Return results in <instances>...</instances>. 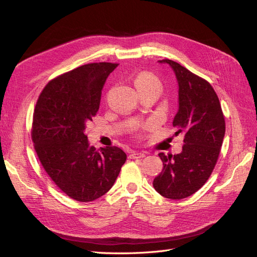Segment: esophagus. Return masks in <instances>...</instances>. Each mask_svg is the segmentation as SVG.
I'll return each instance as SVG.
<instances>
[{
    "mask_svg": "<svg viewBox=\"0 0 257 257\" xmlns=\"http://www.w3.org/2000/svg\"><path fill=\"white\" fill-rule=\"evenodd\" d=\"M146 157V152H132L130 155L131 159H143Z\"/></svg>",
    "mask_w": 257,
    "mask_h": 257,
    "instance_id": "34e87169",
    "label": "esophagus"
}]
</instances>
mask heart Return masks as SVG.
Segmentation results:
<instances>
[{
	"label": "heart",
	"instance_id": "b5f03b06",
	"mask_svg": "<svg viewBox=\"0 0 257 257\" xmlns=\"http://www.w3.org/2000/svg\"><path fill=\"white\" fill-rule=\"evenodd\" d=\"M134 84L137 90L155 89L161 91V82L158 79V77L148 72L138 74L134 79Z\"/></svg>",
	"mask_w": 257,
	"mask_h": 257
}]
</instances>
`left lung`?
<instances>
[{
  "mask_svg": "<svg viewBox=\"0 0 257 257\" xmlns=\"http://www.w3.org/2000/svg\"><path fill=\"white\" fill-rule=\"evenodd\" d=\"M173 68L179 87V109L173 125L184 133L182 151L159 153L162 173L153 188L169 199H182L197 192L211 175L225 135V120L219 97L207 80L172 60H161Z\"/></svg>",
  "mask_w": 257,
  "mask_h": 257,
  "instance_id": "1",
  "label": "left lung"
}]
</instances>
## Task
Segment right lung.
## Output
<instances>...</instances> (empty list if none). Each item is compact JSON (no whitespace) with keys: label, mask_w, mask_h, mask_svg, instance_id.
Wrapping results in <instances>:
<instances>
[{"label":"right lung","mask_w":257,"mask_h":257,"mask_svg":"<svg viewBox=\"0 0 257 257\" xmlns=\"http://www.w3.org/2000/svg\"><path fill=\"white\" fill-rule=\"evenodd\" d=\"M116 66L90 63L57 77L44 88L34 109L31 135L38 159L58 188L82 203L109 191L126 161L120 148L96 150L85 135L107 77Z\"/></svg>","instance_id":"obj_1"}]
</instances>
